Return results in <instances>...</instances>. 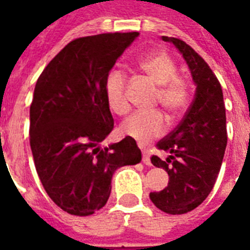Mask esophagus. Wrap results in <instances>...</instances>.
Listing matches in <instances>:
<instances>
[{"label": "esophagus", "instance_id": "esophagus-1", "mask_svg": "<svg viewBox=\"0 0 250 250\" xmlns=\"http://www.w3.org/2000/svg\"><path fill=\"white\" fill-rule=\"evenodd\" d=\"M142 162L145 165H151V161H150V152L147 150H142Z\"/></svg>", "mask_w": 250, "mask_h": 250}]
</instances>
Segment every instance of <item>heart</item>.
I'll list each match as a JSON object with an SVG mask.
<instances>
[{
  "mask_svg": "<svg viewBox=\"0 0 250 250\" xmlns=\"http://www.w3.org/2000/svg\"><path fill=\"white\" fill-rule=\"evenodd\" d=\"M141 69L147 79L157 85L152 105H161L167 115L168 120L179 119L186 111L190 100L188 82L178 76L177 64L171 57L163 53H152L139 62ZM105 98L109 108L116 115L128 114L131 105L127 99V80L119 71L109 72L104 84ZM166 119L162 112H138L125 120L122 130L125 135L141 143H147L159 138L166 131Z\"/></svg>",
  "mask_w": 250,
  "mask_h": 250,
  "instance_id": "heart-1",
  "label": "heart"
}]
</instances>
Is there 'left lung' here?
<instances>
[{
    "label": "left lung",
    "mask_w": 250,
    "mask_h": 250,
    "mask_svg": "<svg viewBox=\"0 0 250 250\" xmlns=\"http://www.w3.org/2000/svg\"><path fill=\"white\" fill-rule=\"evenodd\" d=\"M184 55L191 71L195 98L184 119L158 142V150L167 151L166 159L152 155L151 163L166 170L168 185L150 193L152 204L167 214H185L204 202L214 188L226 143V114L222 88L208 62L185 41L163 36Z\"/></svg>",
    "instance_id": "obj_1"
}]
</instances>
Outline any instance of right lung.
<instances>
[{"label": "right lung", "instance_id": "obj_1", "mask_svg": "<svg viewBox=\"0 0 250 250\" xmlns=\"http://www.w3.org/2000/svg\"><path fill=\"white\" fill-rule=\"evenodd\" d=\"M138 32L79 37L41 72L30 104L29 141L46 194L72 215H91L108 201L116 168L142 161L135 139L99 146L114 130L105 77Z\"/></svg>", "mask_w": 250, "mask_h": 250}]
</instances>
